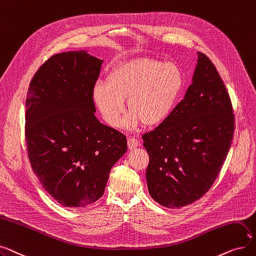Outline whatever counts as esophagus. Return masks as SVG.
<instances>
[{
	"mask_svg": "<svg viewBox=\"0 0 256 256\" xmlns=\"http://www.w3.org/2000/svg\"><path fill=\"white\" fill-rule=\"evenodd\" d=\"M127 144H128V148H129L130 150L136 149V148L138 147V140H136V138H128Z\"/></svg>",
	"mask_w": 256,
	"mask_h": 256,
	"instance_id": "1",
	"label": "esophagus"
}]
</instances>
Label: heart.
<instances>
[{
  "label": "heart",
  "instance_id": "obj_1",
  "mask_svg": "<svg viewBox=\"0 0 256 256\" xmlns=\"http://www.w3.org/2000/svg\"><path fill=\"white\" fill-rule=\"evenodd\" d=\"M182 86L184 75L176 64L140 57L116 66L106 82L94 84L92 98L112 127L120 126L126 100L130 112L123 120L126 128L142 123L155 127L171 116Z\"/></svg>",
  "mask_w": 256,
  "mask_h": 256
}]
</instances>
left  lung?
<instances>
[{
    "label": "left lung",
    "instance_id": "obj_1",
    "mask_svg": "<svg viewBox=\"0 0 256 256\" xmlns=\"http://www.w3.org/2000/svg\"><path fill=\"white\" fill-rule=\"evenodd\" d=\"M232 112L216 66L198 52L184 99L164 123L142 136L150 160L146 179L157 203L180 208L212 188L234 138Z\"/></svg>",
    "mask_w": 256,
    "mask_h": 256
}]
</instances>
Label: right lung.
<instances>
[{
	"instance_id": "add662e5",
	"label": "right lung",
	"mask_w": 256,
	"mask_h": 256,
	"mask_svg": "<svg viewBox=\"0 0 256 256\" xmlns=\"http://www.w3.org/2000/svg\"><path fill=\"white\" fill-rule=\"evenodd\" d=\"M103 60L86 51L53 55L33 76L26 99L29 160L42 188L66 208L100 199L126 136L96 118L92 90Z\"/></svg>"
}]
</instances>
